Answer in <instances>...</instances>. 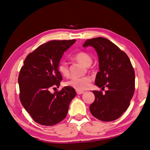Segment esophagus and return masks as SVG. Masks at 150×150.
I'll return each mask as SVG.
<instances>
[{
  "instance_id": "obj_1",
  "label": "esophagus",
  "mask_w": 150,
  "mask_h": 150,
  "mask_svg": "<svg viewBox=\"0 0 150 150\" xmlns=\"http://www.w3.org/2000/svg\"><path fill=\"white\" fill-rule=\"evenodd\" d=\"M76 92H77V94L80 95V94H82V93H84V91H81V90H76Z\"/></svg>"
}]
</instances>
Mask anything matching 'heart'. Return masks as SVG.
Instances as JSON below:
<instances>
[{
	"instance_id": "heart-1",
	"label": "heart",
	"mask_w": 150,
	"mask_h": 150,
	"mask_svg": "<svg viewBox=\"0 0 150 150\" xmlns=\"http://www.w3.org/2000/svg\"><path fill=\"white\" fill-rule=\"evenodd\" d=\"M73 59L83 65L89 67L92 62V57L89 54L84 51L79 52L73 56ZM57 70L60 74L64 77H67L69 75V69L66 62L61 61L57 65ZM92 82V77L90 76H84L79 78H72L69 81L66 82L65 85L67 86L72 87L77 90H86L90 86Z\"/></svg>"
}]
</instances>
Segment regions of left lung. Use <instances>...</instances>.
<instances>
[{"instance_id": "1", "label": "left lung", "mask_w": 150, "mask_h": 150, "mask_svg": "<svg viewBox=\"0 0 150 150\" xmlns=\"http://www.w3.org/2000/svg\"><path fill=\"white\" fill-rule=\"evenodd\" d=\"M89 45L95 48L99 58V71L95 84L102 88H108L105 94L101 91H92L95 100L90 105V110L101 121H114L130 105L135 86L134 68L127 54L106 38L87 40L83 46Z\"/></svg>"}]
</instances>
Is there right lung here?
I'll return each mask as SVG.
<instances>
[{
	"instance_id": "right-lung-1",
	"label": "right lung",
	"mask_w": 150,
	"mask_h": 150,
	"mask_svg": "<svg viewBox=\"0 0 150 150\" xmlns=\"http://www.w3.org/2000/svg\"><path fill=\"white\" fill-rule=\"evenodd\" d=\"M75 42L52 40L43 43L27 55L21 68L20 101L38 124L53 125L66 118L70 102L76 96L75 89L65 86L54 93L50 90L59 87L62 77L57 65L64 52Z\"/></svg>"
}]
</instances>
